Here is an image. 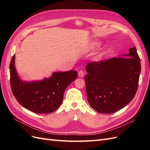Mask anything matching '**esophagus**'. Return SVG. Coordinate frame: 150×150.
<instances>
[{"label": "esophagus", "instance_id": "obj_1", "mask_svg": "<svg viewBox=\"0 0 150 150\" xmlns=\"http://www.w3.org/2000/svg\"><path fill=\"white\" fill-rule=\"evenodd\" d=\"M78 75H79V77H83L84 76V72L83 71H79V72H78Z\"/></svg>", "mask_w": 150, "mask_h": 150}]
</instances>
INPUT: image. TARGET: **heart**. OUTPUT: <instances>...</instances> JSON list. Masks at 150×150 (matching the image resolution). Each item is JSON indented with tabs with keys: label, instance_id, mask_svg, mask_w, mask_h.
I'll return each mask as SVG.
<instances>
[{
	"label": "heart",
	"instance_id": "b5f03b06",
	"mask_svg": "<svg viewBox=\"0 0 150 150\" xmlns=\"http://www.w3.org/2000/svg\"><path fill=\"white\" fill-rule=\"evenodd\" d=\"M99 46V44L98 42H93V44H92V46L93 47H98Z\"/></svg>",
	"mask_w": 150,
	"mask_h": 150
}]
</instances>
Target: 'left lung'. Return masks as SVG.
I'll list each match as a JSON object with an SVG mask.
<instances>
[{"label": "left lung", "instance_id": "8db88e82", "mask_svg": "<svg viewBox=\"0 0 150 150\" xmlns=\"http://www.w3.org/2000/svg\"><path fill=\"white\" fill-rule=\"evenodd\" d=\"M128 54L88 63L85 76L89 105L100 113L119 111L133 100L138 87L140 59L135 47Z\"/></svg>", "mask_w": 150, "mask_h": 150}]
</instances>
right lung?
<instances>
[{"label":"right lung","instance_id":"right-lung-1","mask_svg":"<svg viewBox=\"0 0 150 150\" xmlns=\"http://www.w3.org/2000/svg\"><path fill=\"white\" fill-rule=\"evenodd\" d=\"M11 86L13 96L21 106L38 114L56 111L63 101L66 88L77 78L76 71L54 72L42 81L24 82L17 75L15 54L10 63Z\"/></svg>","mask_w":150,"mask_h":150}]
</instances>
